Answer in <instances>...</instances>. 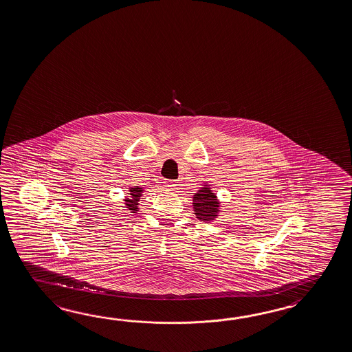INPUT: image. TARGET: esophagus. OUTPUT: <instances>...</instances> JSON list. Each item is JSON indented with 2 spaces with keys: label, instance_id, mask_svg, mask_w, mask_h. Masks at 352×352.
<instances>
[{
  "label": "esophagus",
  "instance_id": "obj_1",
  "mask_svg": "<svg viewBox=\"0 0 352 352\" xmlns=\"http://www.w3.org/2000/svg\"><path fill=\"white\" fill-rule=\"evenodd\" d=\"M164 186L167 188H170V190H175L176 186H177V184H176L175 181H164Z\"/></svg>",
  "mask_w": 352,
  "mask_h": 352
}]
</instances>
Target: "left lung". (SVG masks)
Wrapping results in <instances>:
<instances>
[{
	"label": "left lung",
	"mask_w": 352,
	"mask_h": 352,
	"mask_svg": "<svg viewBox=\"0 0 352 352\" xmlns=\"http://www.w3.org/2000/svg\"><path fill=\"white\" fill-rule=\"evenodd\" d=\"M192 208L197 219L212 221L221 212V203L212 191L210 185H203L192 197Z\"/></svg>",
	"instance_id": "left-lung-1"
}]
</instances>
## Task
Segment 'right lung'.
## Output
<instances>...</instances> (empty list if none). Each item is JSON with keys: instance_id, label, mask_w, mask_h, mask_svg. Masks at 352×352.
<instances>
[{"instance_id": "1", "label": "right lung", "mask_w": 352, "mask_h": 352, "mask_svg": "<svg viewBox=\"0 0 352 352\" xmlns=\"http://www.w3.org/2000/svg\"><path fill=\"white\" fill-rule=\"evenodd\" d=\"M143 191H144L143 188L133 186V188H129V197L124 199L125 208H128V210L133 212V214H137V212H140L138 205H140V197L143 195Z\"/></svg>"}]
</instances>
